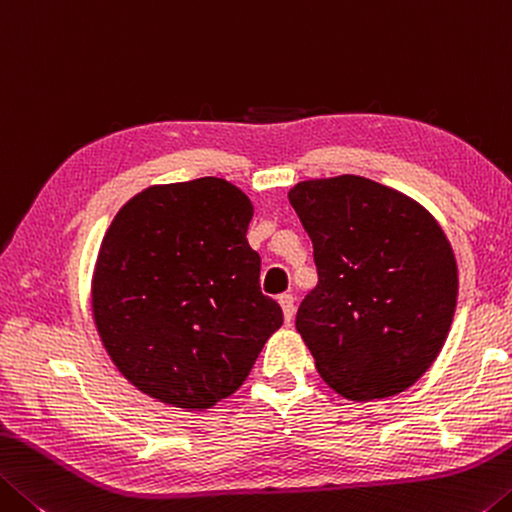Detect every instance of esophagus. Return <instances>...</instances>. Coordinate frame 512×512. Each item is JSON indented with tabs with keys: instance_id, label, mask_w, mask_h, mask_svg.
<instances>
[{
	"instance_id": "obj_1",
	"label": "esophagus",
	"mask_w": 512,
	"mask_h": 512,
	"mask_svg": "<svg viewBox=\"0 0 512 512\" xmlns=\"http://www.w3.org/2000/svg\"><path fill=\"white\" fill-rule=\"evenodd\" d=\"M279 304L283 308V317H286V322L290 324L292 317H295V297H292L290 292H283V295H279Z\"/></svg>"
}]
</instances>
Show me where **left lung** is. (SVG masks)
I'll return each mask as SVG.
<instances>
[{"label": "left lung", "instance_id": "obj_1", "mask_svg": "<svg viewBox=\"0 0 512 512\" xmlns=\"http://www.w3.org/2000/svg\"><path fill=\"white\" fill-rule=\"evenodd\" d=\"M313 240L317 286L297 331L338 395L367 401L410 388L445 345L458 297L454 251L438 222L363 177L288 192Z\"/></svg>", "mask_w": 512, "mask_h": 512}]
</instances>
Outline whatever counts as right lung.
Returning a JSON list of instances; mask_svg holds the SVG:
<instances>
[{"label": "right lung", "mask_w": 512, "mask_h": 512, "mask_svg": "<svg viewBox=\"0 0 512 512\" xmlns=\"http://www.w3.org/2000/svg\"><path fill=\"white\" fill-rule=\"evenodd\" d=\"M254 208L233 183L154 186L108 226L92 315L108 356L145 395L201 410L233 395L283 311L261 292Z\"/></svg>", "instance_id": "add662e5"}]
</instances>
